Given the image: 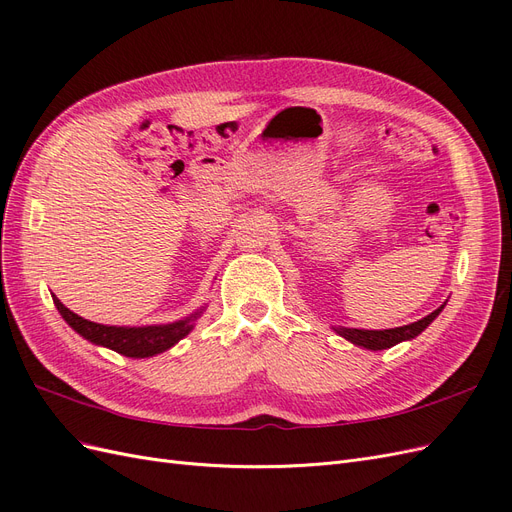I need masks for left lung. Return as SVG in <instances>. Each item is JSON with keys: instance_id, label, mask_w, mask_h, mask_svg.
Here are the masks:
<instances>
[{"instance_id": "8db88e82", "label": "left lung", "mask_w": 512, "mask_h": 512, "mask_svg": "<svg viewBox=\"0 0 512 512\" xmlns=\"http://www.w3.org/2000/svg\"><path fill=\"white\" fill-rule=\"evenodd\" d=\"M446 305V303H444ZM444 305H440L436 312H431L429 316L404 324V327H395V329H382V331H367V329H348V327H333V331L348 339L350 344L354 346H361L367 350H386V348H393L401 342H410L416 335H421L429 324L440 316V312L444 309Z\"/></svg>"}]
</instances>
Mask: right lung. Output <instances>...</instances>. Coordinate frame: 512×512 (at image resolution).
I'll return each instance as SVG.
<instances>
[{"mask_svg": "<svg viewBox=\"0 0 512 512\" xmlns=\"http://www.w3.org/2000/svg\"><path fill=\"white\" fill-rule=\"evenodd\" d=\"M53 303L57 312L68 322L87 342L115 350L123 356H132V359H147V356H156L166 352L179 344L185 335H190L196 320L203 316L205 305L196 309L194 314L185 316L181 320L168 322V324H145V327H111V324H98L81 318L79 314L70 312V309L61 303L53 294Z\"/></svg>", "mask_w": 512, "mask_h": 512, "instance_id": "add662e5", "label": "right lung"}]
</instances>
